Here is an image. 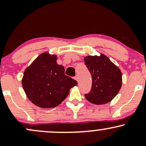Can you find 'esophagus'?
Masks as SVG:
<instances>
[{"mask_svg":"<svg viewBox=\"0 0 146 146\" xmlns=\"http://www.w3.org/2000/svg\"><path fill=\"white\" fill-rule=\"evenodd\" d=\"M75 80H76L77 82H78V81H79V77H78V75H75Z\"/></svg>","mask_w":146,"mask_h":146,"instance_id":"34e87169","label":"esophagus"}]
</instances>
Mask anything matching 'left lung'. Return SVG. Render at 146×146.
Returning <instances> with one entry per match:
<instances>
[{
	"instance_id": "obj_1",
	"label": "left lung",
	"mask_w": 146,
	"mask_h": 146,
	"mask_svg": "<svg viewBox=\"0 0 146 146\" xmlns=\"http://www.w3.org/2000/svg\"><path fill=\"white\" fill-rule=\"evenodd\" d=\"M84 63L93 80L90 93L85 98L94 104H104L111 101L122 84L121 72L105 55L86 56Z\"/></svg>"
}]
</instances>
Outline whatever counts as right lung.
<instances>
[{"instance_id":"right-lung-1","label":"right lung","mask_w":146,"mask_h":146,"mask_svg":"<svg viewBox=\"0 0 146 146\" xmlns=\"http://www.w3.org/2000/svg\"><path fill=\"white\" fill-rule=\"evenodd\" d=\"M57 56L43 53L25 69L22 80L23 89L33 104L40 108H53L67 97L77 81L64 74Z\"/></svg>"}]
</instances>
